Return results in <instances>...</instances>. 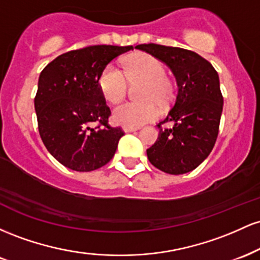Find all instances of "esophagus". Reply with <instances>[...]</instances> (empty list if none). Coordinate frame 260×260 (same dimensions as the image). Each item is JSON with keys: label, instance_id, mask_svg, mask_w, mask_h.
I'll return each mask as SVG.
<instances>
[{"label": "esophagus", "instance_id": "34e87169", "mask_svg": "<svg viewBox=\"0 0 260 260\" xmlns=\"http://www.w3.org/2000/svg\"><path fill=\"white\" fill-rule=\"evenodd\" d=\"M138 129H139L138 127H123V132H126V133L136 132V131H138Z\"/></svg>", "mask_w": 260, "mask_h": 260}]
</instances>
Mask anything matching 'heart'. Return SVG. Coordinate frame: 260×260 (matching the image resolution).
<instances>
[{"instance_id": "obj_1", "label": "heart", "mask_w": 260, "mask_h": 260, "mask_svg": "<svg viewBox=\"0 0 260 260\" xmlns=\"http://www.w3.org/2000/svg\"><path fill=\"white\" fill-rule=\"evenodd\" d=\"M124 74L115 64H109L101 72L98 84L106 101L116 104L126 96L128 82L143 83L139 90L140 103H123L112 111V120L118 126L139 127L155 120L159 105H168L174 96V85L166 77V67L160 59L148 53H136L126 59Z\"/></svg>"}]
</instances>
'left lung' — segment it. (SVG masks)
<instances>
[{
    "mask_svg": "<svg viewBox=\"0 0 260 260\" xmlns=\"http://www.w3.org/2000/svg\"><path fill=\"white\" fill-rule=\"evenodd\" d=\"M166 63L175 74L178 92L168 117L157 124L159 137L147 149L148 159L170 175L192 171L208 157L219 133L223 99L219 74L198 53L156 44L137 45ZM171 121V128L160 124Z\"/></svg>",
    "mask_w": 260,
    "mask_h": 260,
    "instance_id": "obj_1",
    "label": "left lung"
}]
</instances>
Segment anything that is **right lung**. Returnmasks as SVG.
<instances>
[{
	"label": "right lung",
	"mask_w": 260,
	"mask_h": 260,
	"mask_svg": "<svg viewBox=\"0 0 260 260\" xmlns=\"http://www.w3.org/2000/svg\"><path fill=\"white\" fill-rule=\"evenodd\" d=\"M131 50L133 46L112 45L73 50L40 73L34 100L39 133L49 153L66 168L94 171L115 155L123 132L107 124L111 111L98 80L113 58Z\"/></svg>",
	"instance_id": "right-lung-1"
}]
</instances>
